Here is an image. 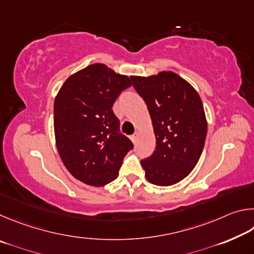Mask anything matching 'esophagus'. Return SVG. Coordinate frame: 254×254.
Here are the masks:
<instances>
[{
	"instance_id": "1",
	"label": "esophagus",
	"mask_w": 254,
	"mask_h": 254,
	"mask_svg": "<svg viewBox=\"0 0 254 254\" xmlns=\"http://www.w3.org/2000/svg\"><path fill=\"white\" fill-rule=\"evenodd\" d=\"M136 139H137V134L135 133V134H133L132 136H131V140H132V142L133 143H135L136 142Z\"/></svg>"
}]
</instances>
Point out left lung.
Returning <instances> with one entry per match:
<instances>
[{"label": "left lung", "mask_w": 254, "mask_h": 254, "mask_svg": "<svg viewBox=\"0 0 254 254\" xmlns=\"http://www.w3.org/2000/svg\"><path fill=\"white\" fill-rule=\"evenodd\" d=\"M151 118L156 150L141 160L145 178L157 186H171L190 174L203 152L207 122L194 87L173 71L150 77L131 76Z\"/></svg>", "instance_id": "obj_1"}]
</instances>
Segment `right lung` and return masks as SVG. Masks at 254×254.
I'll return each mask as SVG.
<instances>
[{
    "mask_svg": "<svg viewBox=\"0 0 254 254\" xmlns=\"http://www.w3.org/2000/svg\"><path fill=\"white\" fill-rule=\"evenodd\" d=\"M130 86L127 76L93 64L68 77L56 96V144L67 170L80 182L96 187L113 182L133 149L112 110Z\"/></svg>",
    "mask_w": 254,
    "mask_h": 254,
    "instance_id": "add662e5",
    "label": "right lung"
}]
</instances>
